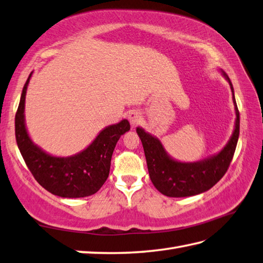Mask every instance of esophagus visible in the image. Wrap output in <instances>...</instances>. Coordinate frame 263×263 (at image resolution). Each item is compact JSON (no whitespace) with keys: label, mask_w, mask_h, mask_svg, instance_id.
I'll return each instance as SVG.
<instances>
[{"label":"esophagus","mask_w":263,"mask_h":263,"mask_svg":"<svg viewBox=\"0 0 263 263\" xmlns=\"http://www.w3.org/2000/svg\"><path fill=\"white\" fill-rule=\"evenodd\" d=\"M127 118H128V121H130L131 125L136 126L141 122V114L138 110H131L130 112H128Z\"/></svg>","instance_id":"esophagus-1"}]
</instances>
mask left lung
I'll return each mask as SVG.
<instances>
[{
	"mask_svg": "<svg viewBox=\"0 0 263 263\" xmlns=\"http://www.w3.org/2000/svg\"><path fill=\"white\" fill-rule=\"evenodd\" d=\"M220 73L230 85L236 118L231 137L218 153L197 162H180L168 155L158 138L140 126L137 127L145 152L149 177L155 188L165 196L188 197L208 192L229 167L239 137V111L230 79L222 69H220Z\"/></svg>",
	"mask_w": 263,
	"mask_h": 263,
	"instance_id": "obj_1",
	"label": "left lung"
}]
</instances>
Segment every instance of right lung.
<instances>
[{"label":"right lung","mask_w":263,"mask_h":263,"mask_svg":"<svg viewBox=\"0 0 263 263\" xmlns=\"http://www.w3.org/2000/svg\"><path fill=\"white\" fill-rule=\"evenodd\" d=\"M33 71L29 74L15 114V140L22 156L35 180L55 196L81 198L99 190L109 176L110 161L118 139L130 130L122 120L98 133L89 146L71 156H54L34 143L25 121V101Z\"/></svg>","instance_id":"obj_1"}]
</instances>
